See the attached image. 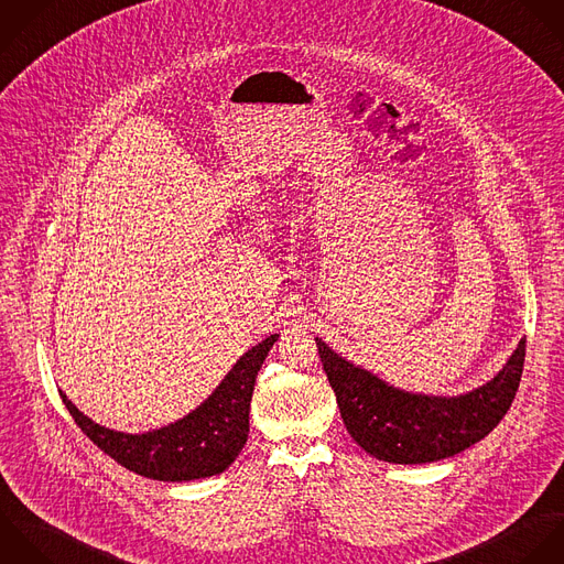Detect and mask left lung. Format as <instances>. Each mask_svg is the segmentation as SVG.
I'll return each mask as SVG.
<instances>
[{
	"instance_id": "1",
	"label": "left lung",
	"mask_w": 564,
	"mask_h": 564,
	"mask_svg": "<svg viewBox=\"0 0 564 564\" xmlns=\"http://www.w3.org/2000/svg\"><path fill=\"white\" fill-rule=\"evenodd\" d=\"M316 347L354 442L380 462L404 466L453 457L490 435L512 406L525 362L523 338L490 382L442 398L395 389L340 358L321 338Z\"/></svg>"
}]
</instances>
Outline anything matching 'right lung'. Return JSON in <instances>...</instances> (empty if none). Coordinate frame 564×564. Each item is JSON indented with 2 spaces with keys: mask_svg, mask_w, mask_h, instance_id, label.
I'll return each mask as SVG.
<instances>
[{
  "mask_svg": "<svg viewBox=\"0 0 564 564\" xmlns=\"http://www.w3.org/2000/svg\"><path fill=\"white\" fill-rule=\"evenodd\" d=\"M268 336L248 349L219 387L182 420L140 435L105 429L83 415L61 391L76 426L113 462L153 481H193L224 473L241 453L250 431V400L257 373L276 343Z\"/></svg>",
  "mask_w": 564,
  "mask_h": 564,
  "instance_id": "right-lung-1",
  "label": "right lung"
}]
</instances>
